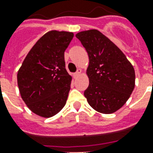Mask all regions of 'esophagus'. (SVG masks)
I'll return each instance as SVG.
<instances>
[{
    "label": "esophagus",
    "instance_id": "1",
    "mask_svg": "<svg viewBox=\"0 0 153 153\" xmlns=\"http://www.w3.org/2000/svg\"><path fill=\"white\" fill-rule=\"evenodd\" d=\"M81 72H82V71H81V70H78L76 71V73H74V76H75V77L79 76L80 74H81Z\"/></svg>",
    "mask_w": 153,
    "mask_h": 153
}]
</instances>
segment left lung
<instances>
[{
	"label": "left lung",
	"mask_w": 153,
	"mask_h": 153,
	"mask_svg": "<svg viewBox=\"0 0 153 153\" xmlns=\"http://www.w3.org/2000/svg\"><path fill=\"white\" fill-rule=\"evenodd\" d=\"M76 38L86 49L89 85L84 96L98 112L111 114L124 106L135 85V72L125 54L101 32L91 29Z\"/></svg>",
	"instance_id": "1"
}]
</instances>
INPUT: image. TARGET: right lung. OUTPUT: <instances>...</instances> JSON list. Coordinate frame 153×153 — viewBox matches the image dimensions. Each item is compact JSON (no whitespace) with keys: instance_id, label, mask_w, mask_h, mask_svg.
I'll return each instance as SVG.
<instances>
[{"instance_id":"1","label":"right lung","mask_w":153,"mask_h":153,"mask_svg":"<svg viewBox=\"0 0 153 153\" xmlns=\"http://www.w3.org/2000/svg\"><path fill=\"white\" fill-rule=\"evenodd\" d=\"M73 37L70 32L47 33L32 47L18 71L22 99L42 117L53 116L66 103L72 77L65 69L64 54Z\"/></svg>"}]
</instances>
